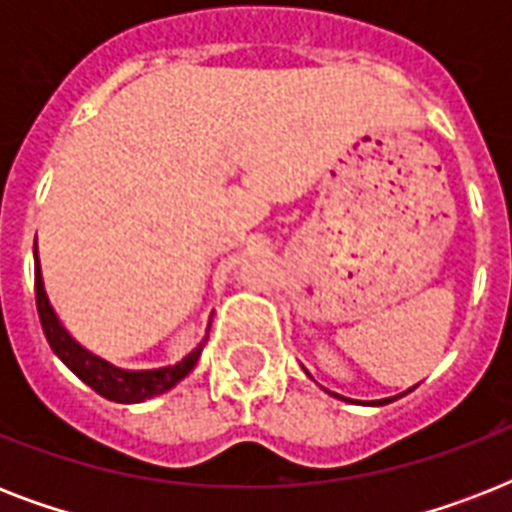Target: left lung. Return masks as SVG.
<instances>
[{
  "mask_svg": "<svg viewBox=\"0 0 512 512\" xmlns=\"http://www.w3.org/2000/svg\"><path fill=\"white\" fill-rule=\"evenodd\" d=\"M409 390H412V388H409ZM409 390H404V393H401V396H406V393H409ZM401 396H393V398H380V401H372V406L390 404V401H396V398H401ZM337 398H342V396H337Z\"/></svg>",
  "mask_w": 512,
  "mask_h": 512,
  "instance_id": "obj_1",
  "label": "left lung"
}]
</instances>
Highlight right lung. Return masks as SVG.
Listing matches in <instances>:
<instances>
[{
  "label": "right lung",
  "mask_w": 512,
  "mask_h": 512,
  "mask_svg": "<svg viewBox=\"0 0 512 512\" xmlns=\"http://www.w3.org/2000/svg\"><path fill=\"white\" fill-rule=\"evenodd\" d=\"M34 287L36 311H39V321H42L44 337L50 342L52 353H55V356H58L60 361L84 382V385H90L95 393H100V396L108 398V401H116V404H140V401H148V398L159 396L164 390L175 388L177 382L193 372V366H196L201 350H204V342H207L209 332L188 356H183L172 366H159V369H122V366L111 364L106 358H100L98 353H92V350L84 348L82 342H76L74 335L60 324L58 313H55V308L50 305V297H47V289H44L42 265H39L36 247Z\"/></svg>",
  "instance_id": "add662e5"
}]
</instances>
